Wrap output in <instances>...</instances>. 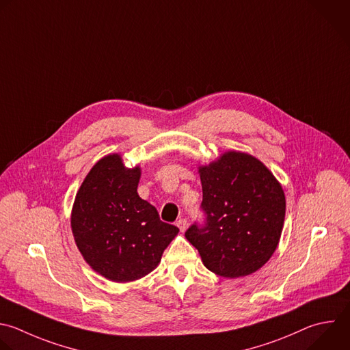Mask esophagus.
Listing matches in <instances>:
<instances>
[{"instance_id": "obj_1", "label": "esophagus", "mask_w": 350, "mask_h": 350, "mask_svg": "<svg viewBox=\"0 0 350 350\" xmlns=\"http://www.w3.org/2000/svg\"><path fill=\"white\" fill-rule=\"evenodd\" d=\"M176 225L178 226V229H180L181 232H184V230L187 229V226H188V221H187L185 218H180V219H177Z\"/></svg>"}]
</instances>
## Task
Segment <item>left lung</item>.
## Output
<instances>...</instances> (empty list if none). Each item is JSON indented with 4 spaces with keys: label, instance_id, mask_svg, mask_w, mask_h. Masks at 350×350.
<instances>
[{
    "label": "left lung",
    "instance_id": "left-lung-1",
    "mask_svg": "<svg viewBox=\"0 0 350 350\" xmlns=\"http://www.w3.org/2000/svg\"><path fill=\"white\" fill-rule=\"evenodd\" d=\"M203 221L185 238L207 269L222 278L247 276L275 253L286 214L284 192L252 155L230 151L200 167Z\"/></svg>",
    "mask_w": 350,
    "mask_h": 350
}]
</instances>
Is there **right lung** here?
I'll use <instances>...</instances> for the list:
<instances>
[{"instance_id": "1", "label": "right lung", "mask_w": 350, "mask_h": 350, "mask_svg": "<svg viewBox=\"0 0 350 350\" xmlns=\"http://www.w3.org/2000/svg\"><path fill=\"white\" fill-rule=\"evenodd\" d=\"M139 167L126 169L120 155H108L92 167L75 196V243L86 262L112 282L150 273L178 232L139 196Z\"/></svg>"}]
</instances>
